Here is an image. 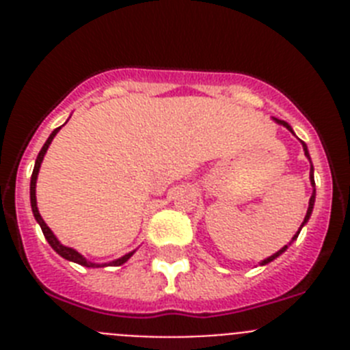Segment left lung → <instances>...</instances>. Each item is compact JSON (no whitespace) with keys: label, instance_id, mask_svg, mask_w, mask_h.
<instances>
[{"label":"left lung","instance_id":"left-lung-1","mask_svg":"<svg viewBox=\"0 0 350 350\" xmlns=\"http://www.w3.org/2000/svg\"><path fill=\"white\" fill-rule=\"evenodd\" d=\"M275 120H277V122H279V124L286 126V128L289 129L291 133H295V131H293V128H291V126L287 124L286 120H279V119H275ZM301 145H303V150H305V156H307L308 159H310V156H308V148H307V145H305V142H301ZM310 182H312V185H314V187H315V182H314V168H310ZM314 203H315V189H314V193H312V196H310V202H308V210H307V215H305V219H303V222H301V228H303V226H305V224H307V222H308V219H310V215H312V210H314ZM301 228H299V230H298V233H296L295 237H293V240H296V238H298V234H299V231H301ZM293 240H291V242H293ZM289 245H291V243H289ZM286 249H287V245H286V247H282V249H280L279 252H275L273 256H270V258H267V259H265V261H261V265H268V262H271V261H273L275 258H279V256L282 254V252H286Z\"/></svg>","mask_w":350,"mask_h":350}]
</instances>
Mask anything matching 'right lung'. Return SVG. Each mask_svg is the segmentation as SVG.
I'll return each instance as SVG.
<instances>
[{
    "instance_id": "right-lung-1",
    "label": "right lung",
    "mask_w": 350,
    "mask_h": 350,
    "mask_svg": "<svg viewBox=\"0 0 350 350\" xmlns=\"http://www.w3.org/2000/svg\"><path fill=\"white\" fill-rule=\"evenodd\" d=\"M59 129H61V126H59V128H55L54 131L51 133V137H49V138H47V142H45V144H43L42 150H40L38 157H36L35 170H33V175H31V184H29V198H31V210H33V215H35L36 222H38L40 228H42L43 237L47 238V242L51 243L52 249H54L55 252H57V254L61 256V258L68 259V261L77 262V265H82V267H88V268L107 267V265H113V267H120V265H124V262L128 261V259L131 258L133 254H135V250H133V252H129V254L122 256V258L116 259V261H112V262H105V265H96V262L88 261V259L83 258V256L80 254V252H77L75 249H71V247L63 245V243H61L59 240H57V238H55V234L52 233L51 228H49V226L45 224V221H43V219H42V215H40L38 206H36V178H38V172H40V166H42L43 156H45V152H47L49 145H51V142L54 140V137H55V135H57V131H59Z\"/></svg>"
}]
</instances>
